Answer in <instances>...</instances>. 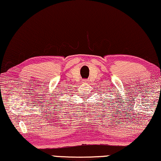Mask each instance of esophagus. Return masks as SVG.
Returning <instances> with one entry per match:
<instances>
[{"label":"esophagus","instance_id":"esophagus-1","mask_svg":"<svg viewBox=\"0 0 161 161\" xmlns=\"http://www.w3.org/2000/svg\"><path fill=\"white\" fill-rule=\"evenodd\" d=\"M83 83H86V82H88V80H86V79H84V80H83Z\"/></svg>","mask_w":161,"mask_h":161}]
</instances>
